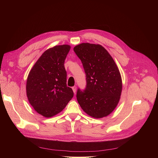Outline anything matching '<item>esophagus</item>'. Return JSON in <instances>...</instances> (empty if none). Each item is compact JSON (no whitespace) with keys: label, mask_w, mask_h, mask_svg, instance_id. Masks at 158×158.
I'll return each mask as SVG.
<instances>
[{"label":"esophagus","mask_w":158,"mask_h":158,"mask_svg":"<svg viewBox=\"0 0 158 158\" xmlns=\"http://www.w3.org/2000/svg\"><path fill=\"white\" fill-rule=\"evenodd\" d=\"M72 90L73 91V92L75 93V92H76V90H77V87H76V86H73V87H72Z\"/></svg>","instance_id":"1"}]
</instances>
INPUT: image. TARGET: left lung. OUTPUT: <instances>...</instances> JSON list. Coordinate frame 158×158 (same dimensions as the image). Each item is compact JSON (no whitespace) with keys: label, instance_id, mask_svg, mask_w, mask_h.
I'll return each instance as SVG.
<instances>
[{"label":"left lung","instance_id":"1","mask_svg":"<svg viewBox=\"0 0 158 158\" xmlns=\"http://www.w3.org/2000/svg\"><path fill=\"white\" fill-rule=\"evenodd\" d=\"M81 61L86 77V88L77 90L82 110L90 117L100 118L113 112L122 90V77L108 52L100 44L81 43L73 48Z\"/></svg>","mask_w":158,"mask_h":158}]
</instances>
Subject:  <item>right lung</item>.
I'll list each match as a JSON object with an SVG mask.
<instances>
[{
    "instance_id": "add662e5",
    "label": "right lung",
    "mask_w": 158,
    "mask_h": 158,
    "mask_svg": "<svg viewBox=\"0 0 158 158\" xmlns=\"http://www.w3.org/2000/svg\"><path fill=\"white\" fill-rule=\"evenodd\" d=\"M70 46L55 45L45 50L30 70L26 93L33 109L49 118L61 112L73 96L67 86L64 64Z\"/></svg>"
}]
</instances>
